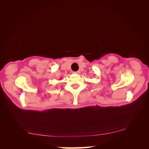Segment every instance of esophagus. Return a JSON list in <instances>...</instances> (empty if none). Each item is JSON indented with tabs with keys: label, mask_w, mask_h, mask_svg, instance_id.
I'll return each mask as SVG.
<instances>
[{
	"label": "esophagus",
	"mask_w": 149,
	"mask_h": 149,
	"mask_svg": "<svg viewBox=\"0 0 149 149\" xmlns=\"http://www.w3.org/2000/svg\"><path fill=\"white\" fill-rule=\"evenodd\" d=\"M74 73V74H79V73H80V72H79V71H77V72H75Z\"/></svg>",
	"instance_id": "esophagus-1"
}]
</instances>
